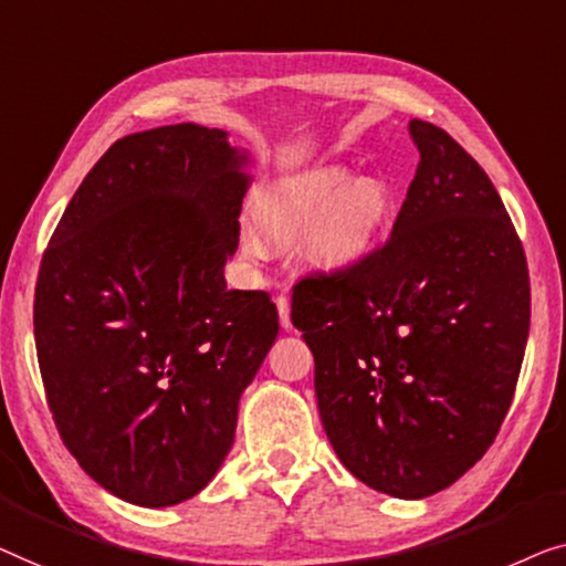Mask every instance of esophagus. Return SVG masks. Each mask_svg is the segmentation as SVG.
<instances>
[{"mask_svg":"<svg viewBox=\"0 0 566 566\" xmlns=\"http://www.w3.org/2000/svg\"><path fill=\"white\" fill-rule=\"evenodd\" d=\"M276 310H280V325L284 331H290L292 328V321H290V300L286 297H276Z\"/></svg>","mask_w":566,"mask_h":566,"instance_id":"34e87169","label":"esophagus"}]
</instances>
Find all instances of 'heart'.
<instances>
[{
  "mask_svg": "<svg viewBox=\"0 0 566 566\" xmlns=\"http://www.w3.org/2000/svg\"><path fill=\"white\" fill-rule=\"evenodd\" d=\"M389 218V195L377 181L346 171H321L294 181L256 207L259 228L274 243L310 238V259L321 272H346L369 256ZM245 253L261 256L264 243L245 238Z\"/></svg>",
  "mask_w": 566,
  "mask_h": 566,
  "instance_id": "b5f03b06",
  "label": "heart"
}]
</instances>
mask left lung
<instances>
[{"label": "left lung", "mask_w": 566, "mask_h": 566, "mask_svg": "<svg viewBox=\"0 0 566 566\" xmlns=\"http://www.w3.org/2000/svg\"><path fill=\"white\" fill-rule=\"evenodd\" d=\"M410 138L420 164L389 241L292 294L331 446L400 500L436 495L484 457L531 325L525 253L490 177L441 127L410 120Z\"/></svg>", "instance_id": "8db88e82"}]
</instances>
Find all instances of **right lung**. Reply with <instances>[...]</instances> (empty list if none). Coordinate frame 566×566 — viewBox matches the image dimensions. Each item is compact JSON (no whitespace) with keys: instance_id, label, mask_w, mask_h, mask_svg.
<instances>
[{"instance_id":"1","label":"right lung","mask_w":566,"mask_h":566,"mask_svg":"<svg viewBox=\"0 0 566 566\" xmlns=\"http://www.w3.org/2000/svg\"><path fill=\"white\" fill-rule=\"evenodd\" d=\"M249 154L195 123L125 135L43 253L35 348L78 467L115 497H195L235 439L238 400L280 333L266 292L228 290Z\"/></svg>"}]
</instances>
